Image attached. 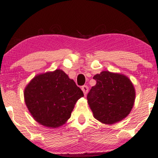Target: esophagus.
<instances>
[{"label":"esophagus","mask_w":158,"mask_h":158,"mask_svg":"<svg viewBox=\"0 0 158 158\" xmlns=\"http://www.w3.org/2000/svg\"><path fill=\"white\" fill-rule=\"evenodd\" d=\"M81 89H82V91H83L84 95H86V94H88V92H89V87H88L87 85H83V86L81 87Z\"/></svg>","instance_id":"1"}]
</instances>
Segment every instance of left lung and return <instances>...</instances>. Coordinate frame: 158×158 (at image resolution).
<instances>
[{"instance_id": "obj_1", "label": "left lung", "mask_w": 158, "mask_h": 158, "mask_svg": "<svg viewBox=\"0 0 158 158\" xmlns=\"http://www.w3.org/2000/svg\"><path fill=\"white\" fill-rule=\"evenodd\" d=\"M96 85L87 95L89 104L96 119L113 124L130 113L135 99V90L123 75L103 71L94 76Z\"/></svg>"}]
</instances>
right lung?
<instances>
[{
  "label": "right lung",
  "instance_id": "right-lung-1",
  "mask_svg": "<svg viewBox=\"0 0 158 158\" xmlns=\"http://www.w3.org/2000/svg\"><path fill=\"white\" fill-rule=\"evenodd\" d=\"M24 95L26 105L37 122L57 128L70 118L75 104L83 93L64 72L56 69L35 77Z\"/></svg>",
  "mask_w": 158,
  "mask_h": 158
}]
</instances>
